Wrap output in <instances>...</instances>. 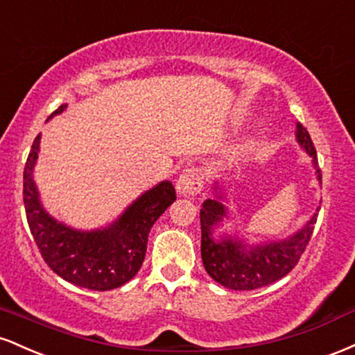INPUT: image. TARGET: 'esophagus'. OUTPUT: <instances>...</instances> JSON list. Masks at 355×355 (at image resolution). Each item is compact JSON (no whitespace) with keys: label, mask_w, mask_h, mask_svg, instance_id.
Returning a JSON list of instances; mask_svg holds the SVG:
<instances>
[{"label":"esophagus","mask_w":355,"mask_h":355,"mask_svg":"<svg viewBox=\"0 0 355 355\" xmlns=\"http://www.w3.org/2000/svg\"><path fill=\"white\" fill-rule=\"evenodd\" d=\"M203 189V172L197 166H190L182 172L177 180V191L185 197H193Z\"/></svg>","instance_id":"1"}]
</instances>
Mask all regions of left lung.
<instances>
[{
    "label": "left lung",
    "instance_id": "8db88e82",
    "mask_svg": "<svg viewBox=\"0 0 355 355\" xmlns=\"http://www.w3.org/2000/svg\"><path fill=\"white\" fill-rule=\"evenodd\" d=\"M297 141L313 158L317 178L322 180L320 168L317 166L315 146L307 128L300 123H297ZM225 215V207L218 200L209 198L203 202V209L200 210L202 262L207 274L215 282L232 291H255L287 275L299 263L300 257L312 239L313 223L317 222V214H313L311 222L287 240L270 242L267 245L247 247L240 240L225 237L215 242L211 237V227L222 222Z\"/></svg>",
    "mask_w": 355,
    "mask_h": 355
}]
</instances>
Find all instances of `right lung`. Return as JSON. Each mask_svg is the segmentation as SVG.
<instances>
[{"instance_id":"1","label":"right lung","mask_w":355,"mask_h":355,"mask_svg":"<svg viewBox=\"0 0 355 355\" xmlns=\"http://www.w3.org/2000/svg\"><path fill=\"white\" fill-rule=\"evenodd\" d=\"M64 107L61 105L53 115L63 112ZM38 148L40 135L35 138L24 165L23 202L30 232L43 260L61 279L78 287L112 291L126 284L144 263L150 229L177 198L173 185L162 182L146 191L108 229L73 230L51 218L38 200L31 175Z\"/></svg>"}]
</instances>
